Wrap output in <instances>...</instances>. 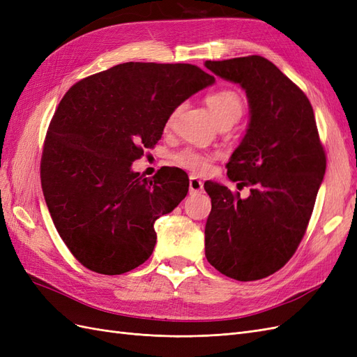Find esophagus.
<instances>
[{"label":"esophagus","mask_w":357,"mask_h":357,"mask_svg":"<svg viewBox=\"0 0 357 357\" xmlns=\"http://www.w3.org/2000/svg\"><path fill=\"white\" fill-rule=\"evenodd\" d=\"M202 188H204V183L199 178L193 177V176L189 178V190H190V193H201Z\"/></svg>","instance_id":"1"}]
</instances>
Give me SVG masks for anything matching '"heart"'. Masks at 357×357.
<instances>
[{
	"label": "heart",
	"mask_w": 357,
	"mask_h": 357,
	"mask_svg": "<svg viewBox=\"0 0 357 357\" xmlns=\"http://www.w3.org/2000/svg\"><path fill=\"white\" fill-rule=\"evenodd\" d=\"M205 102H207L208 109L218 123L229 122L234 125L235 122L240 121L244 112V102L241 95L234 89L214 91L207 95ZM171 122L172 117L169 119V123ZM172 159H174L177 165L193 172H198V174H202V172L207 171L211 162V156L208 153L199 152V150L192 147L181 149L180 152L172 156Z\"/></svg>",
	"instance_id": "b5f03b06"
}]
</instances>
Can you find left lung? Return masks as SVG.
Segmentation results:
<instances>
[{
    "instance_id": "8db88e82",
    "label": "left lung",
    "mask_w": 357,
    "mask_h": 357,
    "mask_svg": "<svg viewBox=\"0 0 357 357\" xmlns=\"http://www.w3.org/2000/svg\"><path fill=\"white\" fill-rule=\"evenodd\" d=\"M205 67L240 84L250 109L245 135L226 164L229 180L250 186V195L204 183L211 198L205 256L226 277L253 282L296 252L325 176V150L305 93L273 62L253 55Z\"/></svg>"
}]
</instances>
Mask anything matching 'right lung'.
Returning <instances> with one entry per match:
<instances>
[{"label": "right lung", "mask_w": 357, "mask_h": 357, "mask_svg": "<svg viewBox=\"0 0 357 357\" xmlns=\"http://www.w3.org/2000/svg\"><path fill=\"white\" fill-rule=\"evenodd\" d=\"M213 75L190 63L126 62L71 86L52 117L41 156V188L73 256L91 271L117 275L144 264L155 220L185 199V171L152 178L131 165L165 123Z\"/></svg>", "instance_id": "obj_1"}]
</instances>
